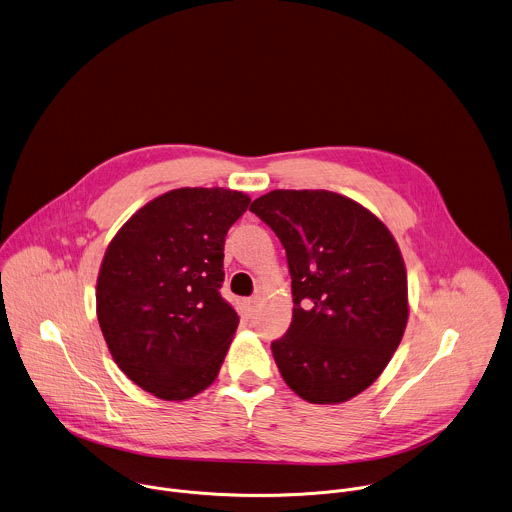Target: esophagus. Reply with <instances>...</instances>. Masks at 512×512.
Wrapping results in <instances>:
<instances>
[{"instance_id": "1", "label": "esophagus", "mask_w": 512, "mask_h": 512, "mask_svg": "<svg viewBox=\"0 0 512 512\" xmlns=\"http://www.w3.org/2000/svg\"><path fill=\"white\" fill-rule=\"evenodd\" d=\"M243 305H245L247 315H249V317H253V315H257L261 301H259V297H249V299H245V301H243Z\"/></svg>"}]
</instances>
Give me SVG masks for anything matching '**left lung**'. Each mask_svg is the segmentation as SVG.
Here are the masks:
<instances>
[{"mask_svg": "<svg viewBox=\"0 0 512 512\" xmlns=\"http://www.w3.org/2000/svg\"><path fill=\"white\" fill-rule=\"evenodd\" d=\"M249 209L281 239L291 273L293 321L271 343L281 377L313 405L357 397L385 371L409 319L395 237L367 207L325 189H275Z\"/></svg>", "mask_w": 512, "mask_h": 512, "instance_id": "8db88e82", "label": "left lung"}]
</instances>
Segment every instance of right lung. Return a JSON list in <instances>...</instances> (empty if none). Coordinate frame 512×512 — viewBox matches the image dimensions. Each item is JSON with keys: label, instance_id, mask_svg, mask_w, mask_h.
I'll use <instances>...</instances> for the list:
<instances>
[{"label": "right lung", "instance_id": "1", "mask_svg": "<svg viewBox=\"0 0 512 512\" xmlns=\"http://www.w3.org/2000/svg\"><path fill=\"white\" fill-rule=\"evenodd\" d=\"M251 199L181 187L143 205L115 233L97 275V321L117 367L163 401H185L219 375L239 325L219 295L229 227Z\"/></svg>", "mask_w": 512, "mask_h": 512}]
</instances>
